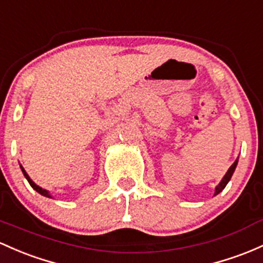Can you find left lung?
Wrapping results in <instances>:
<instances>
[{
  "instance_id": "left-lung-1",
  "label": "left lung",
  "mask_w": 263,
  "mask_h": 263,
  "mask_svg": "<svg viewBox=\"0 0 263 263\" xmlns=\"http://www.w3.org/2000/svg\"><path fill=\"white\" fill-rule=\"evenodd\" d=\"M237 163H238V158H236V161L232 163V166L230 167L229 171L226 172V175L223 176V178H222V180H221V182L218 183L217 186H216V189H215V196L218 195V193H220V192H222V190H223L224 187H226V184L230 182L231 177H232L233 172H235L236 167H237Z\"/></svg>"
}]
</instances>
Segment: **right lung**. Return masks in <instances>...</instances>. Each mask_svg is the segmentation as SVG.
<instances>
[{
    "instance_id": "add662e5",
    "label": "right lung",
    "mask_w": 263,
    "mask_h": 263,
    "mask_svg": "<svg viewBox=\"0 0 263 263\" xmlns=\"http://www.w3.org/2000/svg\"><path fill=\"white\" fill-rule=\"evenodd\" d=\"M20 167H21V171H22V174H24V176H25V177H26V180H27V181H28V183H30V184H31V187H32V189L34 190V191H37V192H39V193H40V195L45 196V197H50V198H53V197H52V196H51V193L47 191V190L42 189V187H40V186H39V184H36V183H34V182H33V181H32V180H31V177H30V176H28V175H27V172H26V171H25V168H24V167H22V166H21V164H20Z\"/></svg>"
}]
</instances>
